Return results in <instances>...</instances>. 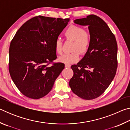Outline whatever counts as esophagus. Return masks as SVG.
Here are the masks:
<instances>
[{
	"instance_id": "esophagus-1",
	"label": "esophagus",
	"mask_w": 130,
	"mask_h": 130,
	"mask_svg": "<svg viewBox=\"0 0 130 130\" xmlns=\"http://www.w3.org/2000/svg\"><path fill=\"white\" fill-rule=\"evenodd\" d=\"M65 68H70V64H69V63H65Z\"/></svg>"
}]
</instances>
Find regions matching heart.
I'll list each match as a JSON object with an SVG mask.
<instances>
[{"label": "heart", "instance_id": "heart-1", "mask_svg": "<svg viewBox=\"0 0 130 130\" xmlns=\"http://www.w3.org/2000/svg\"><path fill=\"white\" fill-rule=\"evenodd\" d=\"M65 36L67 38L74 41L73 50L78 51L81 54L85 53L88 50L91 43V35L85 31L83 27L76 25H71L65 31ZM55 50L57 54L62 53V42L61 38L56 39L54 45ZM80 56L77 52L65 54L59 58L58 60L65 63H72L77 61Z\"/></svg>", "mask_w": 130, "mask_h": 130}]
</instances>
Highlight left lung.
<instances>
[{"mask_svg": "<svg viewBox=\"0 0 130 130\" xmlns=\"http://www.w3.org/2000/svg\"><path fill=\"white\" fill-rule=\"evenodd\" d=\"M74 23L88 26L91 43L82 60L71 66L74 74L69 86L81 99L92 100L104 93L115 76L117 42L107 24L95 15L76 19Z\"/></svg>", "mask_w": 130, "mask_h": 130, "instance_id": "1", "label": "left lung"}]
</instances>
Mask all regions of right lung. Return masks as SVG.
<instances>
[{"label": "right lung", "mask_w": 130, "mask_h": 130, "mask_svg": "<svg viewBox=\"0 0 130 130\" xmlns=\"http://www.w3.org/2000/svg\"><path fill=\"white\" fill-rule=\"evenodd\" d=\"M69 21V18L35 17L19 28L11 42V77L27 98L38 99L49 93L64 69L63 63L49 65L57 58L55 42Z\"/></svg>", "instance_id": "add662e5"}]
</instances>
